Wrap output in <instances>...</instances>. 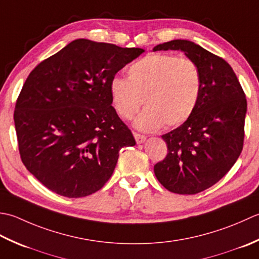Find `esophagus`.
<instances>
[{"instance_id":"1","label":"esophagus","mask_w":259,"mask_h":259,"mask_svg":"<svg viewBox=\"0 0 259 259\" xmlns=\"http://www.w3.org/2000/svg\"><path fill=\"white\" fill-rule=\"evenodd\" d=\"M134 134V137H135V141L137 144H142L144 143V142L146 141V137L144 135H141L139 133H133Z\"/></svg>"}]
</instances>
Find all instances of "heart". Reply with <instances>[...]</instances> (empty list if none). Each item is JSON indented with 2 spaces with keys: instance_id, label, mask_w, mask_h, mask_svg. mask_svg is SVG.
<instances>
[{
  "instance_id": "heart-1",
  "label": "heart",
  "mask_w": 259,
  "mask_h": 259,
  "mask_svg": "<svg viewBox=\"0 0 259 259\" xmlns=\"http://www.w3.org/2000/svg\"><path fill=\"white\" fill-rule=\"evenodd\" d=\"M127 77L110 80V100L115 112L126 120L134 117L144 102L146 109L135 122L143 131L187 122L201 96V72L189 58L153 52L132 63Z\"/></svg>"
}]
</instances>
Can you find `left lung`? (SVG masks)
<instances>
[{
    "instance_id": "obj_1",
    "label": "left lung",
    "mask_w": 259,
    "mask_h": 259,
    "mask_svg": "<svg viewBox=\"0 0 259 259\" xmlns=\"http://www.w3.org/2000/svg\"><path fill=\"white\" fill-rule=\"evenodd\" d=\"M160 50H180L196 62L202 91L191 117L162 135L167 155L154 165V173L168 191L196 194L224 178L239 157L247 100L233 68L223 58L188 40H172L153 48Z\"/></svg>"
}]
</instances>
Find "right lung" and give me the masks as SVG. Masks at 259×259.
<instances>
[{"instance_id": "obj_1", "label": "right lung", "mask_w": 259, "mask_h": 259, "mask_svg": "<svg viewBox=\"0 0 259 259\" xmlns=\"http://www.w3.org/2000/svg\"><path fill=\"white\" fill-rule=\"evenodd\" d=\"M143 52L77 39L30 72L14 124L21 160L45 187L67 198L93 194L112 177L119 150L135 145L109 82Z\"/></svg>"}]
</instances>
